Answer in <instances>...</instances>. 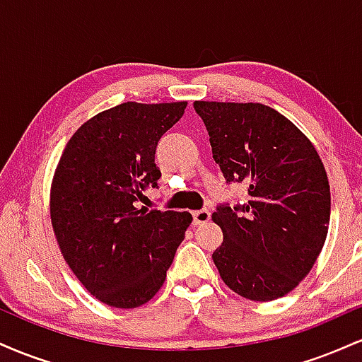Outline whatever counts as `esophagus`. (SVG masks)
Listing matches in <instances>:
<instances>
[{
    "instance_id": "obj_1",
    "label": "esophagus",
    "mask_w": 362,
    "mask_h": 362,
    "mask_svg": "<svg viewBox=\"0 0 362 362\" xmlns=\"http://www.w3.org/2000/svg\"><path fill=\"white\" fill-rule=\"evenodd\" d=\"M194 223L195 224H204L211 219V213L207 209H201V211H194Z\"/></svg>"
}]
</instances>
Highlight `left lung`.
Masks as SVG:
<instances>
[{"mask_svg":"<svg viewBox=\"0 0 362 362\" xmlns=\"http://www.w3.org/2000/svg\"><path fill=\"white\" fill-rule=\"evenodd\" d=\"M213 158L250 201L219 206L223 243L213 253L224 284L252 301H272L308 276L325 245L330 185L313 143L264 103L194 102Z\"/></svg>","mask_w":362,"mask_h":362,"instance_id":"obj_1","label":"left lung"}]
</instances>
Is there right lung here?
<instances>
[{
  "mask_svg": "<svg viewBox=\"0 0 362 362\" xmlns=\"http://www.w3.org/2000/svg\"><path fill=\"white\" fill-rule=\"evenodd\" d=\"M187 102H126L86 120L66 144L51 184V223L76 279L98 301L138 308L161 289L192 214L134 202L156 187L161 136Z\"/></svg>",
  "mask_w": 362,
  "mask_h": 362,
  "instance_id": "add662e5",
  "label": "right lung"
}]
</instances>
